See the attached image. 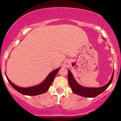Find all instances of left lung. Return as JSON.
I'll return each mask as SVG.
<instances>
[{
	"label": "left lung",
	"mask_w": 121,
	"mask_h": 121,
	"mask_svg": "<svg viewBox=\"0 0 121 121\" xmlns=\"http://www.w3.org/2000/svg\"><path fill=\"white\" fill-rule=\"evenodd\" d=\"M113 72L110 81L108 82V84H106L105 85H104L103 86H101V87L98 88L84 87V86L80 85L76 82V81L74 79V77H73V74H72L71 72L69 69H68V82H69V86L71 88L72 91L74 94H76L80 96H82L83 97L94 98V97H95L97 96H98L100 94L103 92L109 86V85L111 84L113 80Z\"/></svg>",
	"instance_id": "1"
}]
</instances>
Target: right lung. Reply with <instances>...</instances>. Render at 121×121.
<instances>
[{"instance_id":"add662e5","label":"right lung","mask_w":121,"mask_h":121,"mask_svg":"<svg viewBox=\"0 0 121 121\" xmlns=\"http://www.w3.org/2000/svg\"><path fill=\"white\" fill-rule=\"evenodd\" d=\"M60 67L57 68L56 69H54L53 71L51 72L48 74V76L46 77V78L44 80L42 83H41L38 85L31 86V87L29 88H23L17 86V85H14V84H13L10 81L9 79L7 77L6 75V77L7 80H8V81H9L10 84L17 91L20 92L22 94L25 95L35 96L45 93L48 90V88H49L50 85H52V82H53V81L54 78L55 76L57 74V73L60 70Z\"/></svg>"}]
</instances>
